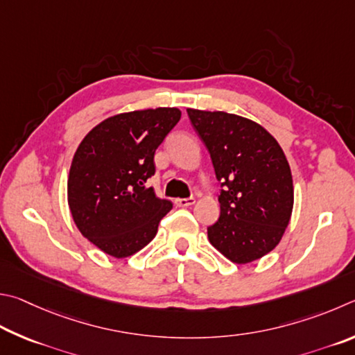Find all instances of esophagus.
Returning a JSON list of instances; mask_svg holds the SVG:
<instances>
[{
	"instance_id": "1",
	"label": "esophagus",
	"mask_w": 355,
	"mask_h": 355,
	"mask_svg": "<svg viewBox=\"0 0 355 355\" xmlns=\"http://www.w3.org/2000/svg\"><path fill=\"white\" fill-rule=\"evenodd\" d=\"M174 204H176L178 207H189V206H193V204H195V198H176V200H174Z\"/></svg>"
}]
</instances>
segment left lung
Listing matches in <instances>:
<instances>
[{"mask_svg":"<svg viewBox=\"0 0 355 355\" xmlns=\"http://www.w3.org/2000/svg\"><path fill=\"white\" fill-rule=\"evenodd\" d=\"M190 123L221 182L220 218L207 227L210 243L234 263L275 250L293 210V179L275 137L248 118L187 109Z\"/></svg>","mask_w":355,"mask_h":355,"instance_id":"8db88e82","label":"left lung"}]
</instances>
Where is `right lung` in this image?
<instances>
[{
  "mask_svg": "<svg viewBox=\"0 0 355 355\" xmlns=\"http://www.w3.org/2000/svg\"><path fill=\"white\" fill-rule=\"evenodd\" d=\"M181 120L176 107L110 116L80 141L68 176V206L80 234L112 257L146 246L173 204L146 187L154 153Z\"/></svg>",
  "mask_w": 355,
  "mask_h": 355,
  "instance_id": "1",
  "label": "right lung"
}]
</instances>
